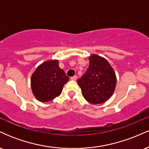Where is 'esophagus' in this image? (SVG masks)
Listing matches in <instances>:
<instances>
[{"instance_id": "obj_1", "label": "esophagus", "mask_w": 149, "mask_h": 149, "mask_svg": "<svg viewBox=\"0 0 149 149\" xmlns=\"http://www.w3.org/2000/svg\"><path fill=\"white\" fill-rule=\"evenodd\" d=\"M76 79H77V76H74L71 77V80H76Z\"/></svg>"}]
</instances>
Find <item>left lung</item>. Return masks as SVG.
Returning <instances> with one entry per match:
<instances>
[{
  "instance_id": "left-lung-1",
  "label": "left lung",
  "mask_w": 149,
  "mask_h": 149,
  "mask_svg": "<svg viewBox=\"0 0 149 149\" xmlns=\"http://www.w3.org/2000/svg\"><path fill=\"white\" fill-rule=\"evenodd\" d=\"M89 60L88 70L77 82L81 88L82 95L89 103H104L115 91L116 73L109 61L100 55L92 54Z\"/></svg>"
}]
</instances>
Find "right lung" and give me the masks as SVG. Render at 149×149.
Segmentation results:
<instances>
[{
    "label": "right lung",
    "mask_w": 149,
    "mask_h": 149,
    "mask_svg": "<svg viewBox=\"0 0 149 149\" xmlns=\"http://www.w3.org/2000/svg\"><path fill=\"white\" fill-rule=\"evenodd\" d=\"M69 78L59 66L57 59L47 60L39 65L31 78L34 97L40 102L52 101L60 95Z\"/></svg>",
    "instance_id": "1"
}]
</instances>
